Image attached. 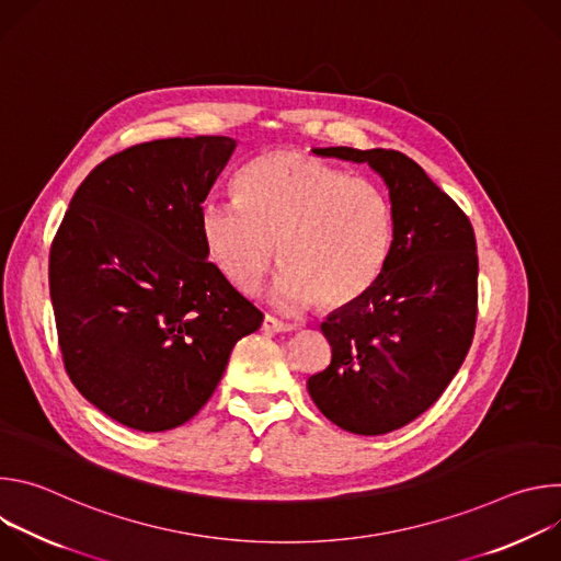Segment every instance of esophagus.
<instances>
[{"label": "esophagus", "instance_id": "34e87169", "mask_svg": "<svg viewBox=\"0 0 561 561\" xmlns=\"http://www.w3.org/2000/svg\"><path fill=\"white\" fill-rule=\"evenodd\" d=\"M262 329H264L266 333H290V331H295V324L282 322V319L266 314L264 322H262Z\"/></svg>", "mask_w": 561, "mask_h": 561}]
</instances>
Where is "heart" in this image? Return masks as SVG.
<instances>
[{
	"label": "heart",
	"mask_w": 561,
	"mask_h": 561,
	"mask_svg": "<svg viewBox=\"0 0 561 561\" xmlns=\"http://www.w3.org/2000/svg\"><path fill=\"white\" fill-rule=\"evenodd\" d=\"M199 230L213 264L242 293L257 290L279 247L284 268L271 290L277 308L301 310L317 299L342 308L381 277L394 210L377 182L275 150L237 175L234 199L202 204Z\"/></svg>",
	"instance_id": "heart-1"
}]
</instances>
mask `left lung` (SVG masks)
<instances>
[{
  "label": "left lung",
  "instance_id": "obj_1",
  "mask_svg": "<svg viewBox=\"0 0 561 561\" xmlns=\"http://www.w3.org/2000/svg\"><path fill=\"white\" fill-rule=\"evenodd\" d=\"M314 154L368 164L394 210V244L377 284L322 324L331 364L308 379L314 407L355 435H383L428 411L457 375L477 322V244L463 210L399 150Z\"/></svg>",
  "mask_w": 561,
  "mask_h": 561
}]
</instances>
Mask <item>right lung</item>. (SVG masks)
<instances>
[{
    "mask_svg": "<svg viewBox=\"0 0 561 561\" xmlns=\"http://www.w3.org/2000/svg\"><path fill=\"white\" fill-rule=\"evenodd\" d=\"M237 141L130 146L75 191L48 260L66 373L111 420L162 433L215 392L262 310L208 262L199 208Z\"/></svg>",
    "mask_w": 561,
    "mask_h": 561,
    "instance_id": "add662e5",
    "label": "right lung"
}]
</instances>
